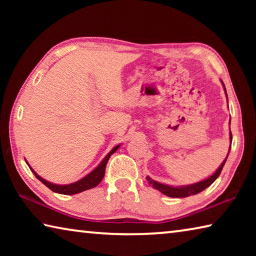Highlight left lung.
<instances>
[{
	"instance_id": "obj_1",
	"label": "left lung",
	"mask_w": 256,
	"mask_h": 256,
	"mask_svg": "<svg viewBox=\"0 0 256 256\" xmlns=\"http://www.w3.org/2000/svg\"><path fill=\"white\" fill-rule=\"evenodd\" d=\"M222 84L224 86V92H226V97H227V100H228V96H227V92H226V86H224V82L222 81ZM229 125H230V120H229ZM229 138H230V146H232V132L229 131ZM229 151H230V146H229ZM229 151H228V154H229ZM228 154L226 159L224 160L222 164H220L218 170H216L214 174H212L210 177H208V178L203 180L201 182H198V183H194V184H190V185H183V186H170V185H166V184H162V183H159V182H156L152 178H150L149 176H146V180H148L149 184L152 186L154 188L158 190L159 192H162V194L167 196H170V198H186V196H196V194L202 192L203 190H206V188H209V186L214 183V182L218 178L220 172H222V168L224 166V164H226V160L228 158Z\"/></svg>"
}]
</instances>
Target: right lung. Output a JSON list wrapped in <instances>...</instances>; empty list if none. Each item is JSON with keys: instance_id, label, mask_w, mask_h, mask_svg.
Here are the masks:
<instances>
[{"instance_id": "obj_1", "label": "right lung", "mask_w": 256, "mask_h": 256, "mask_svg": "<svg viewBox=\"0 0 256 256\" xmlns=\"http://www.w3.org/2000/svg\"><path fill=\"white\" fill-rule=\"evenodd\" d=\"M120 144L114 146V148H112L110 152H108L106 157L102 160V162L99 164L92 172H90L88 175H86L84 177H82L81 180H76V182H74V183H71V184H66V185L53 184V183H50V182L44 180L42 177H40L30 166H29V168L34 172V175L36 176L42 184L46 185L50 190H53V192L60 193V194H66V196H72V194H78L80 192H84V190L96 188V186L100 183L102 180L104 178V175H105V170H106V164H107L108 159H110V156L114 154L115 151L120 148Z\"/></svg>"}]
</instances>
